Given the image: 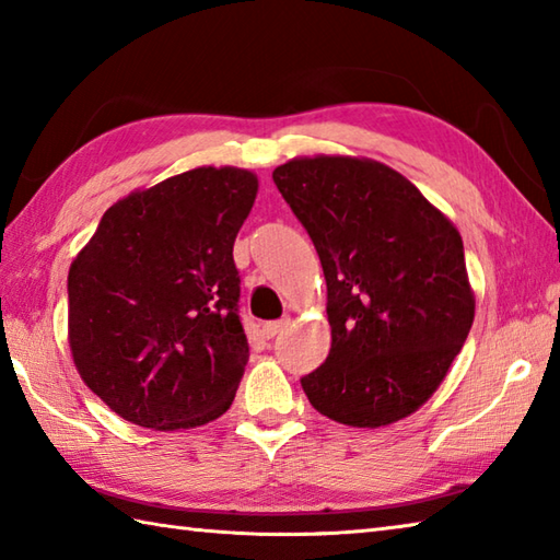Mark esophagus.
Wrapping results in <instances>:
<instances>
[{"label": "esophagus", "mask_w": 560, "mask_h": 560, "mask_svg": "<svg viewBox=\"0 0 560 560\" xmlns=\"http://www.w3.org/2000/svg\"><path fill=\"white\" fill-rule=\"evenodd\" d=\"M287 327H289V319H277V323H267L265 327H261V335H265L267 339H273L277 335H281Z\"/></svg>", "instance_id": "esophagus-1"}]
</instances>
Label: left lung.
Segmentation results:
<instances>
[{"label": "left lung", "mask_w": 560, "mask_h": 560, "mask_svg": "<svg viewBox=\"0 0 560 560\" xmlns=\"http://www.w3.org/2000/svg\"><path fill=\"white\" fill-rule=\"evenodd\" d=\"M323 261L331 349L301 377L327 419L377 428L431 399L474 323L452 221L389 165L293 159L273 171Z\"/></svg>", "instance_id": "obj_1"}]
</instances>
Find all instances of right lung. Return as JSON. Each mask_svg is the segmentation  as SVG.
I'll return each mask as SVG.
<instances>
[{
	"mask_svg": "<svg viewBox=\"0 0 560 560\" xmlns=\"http://www.w3.org/2000/svg\"><path fill=\"white\" fill-rule=\"evenodd\" d=\"M243 168H195L122 197L69 267V349L125 421L177 431L231 407L249 359L233 243L257 197Z\"/></svg>",
	"mask_w": 560,
	"mask_h": 560,
	"instance_id": "add662e5",
	"label": "right lung"
}]
</instances>
